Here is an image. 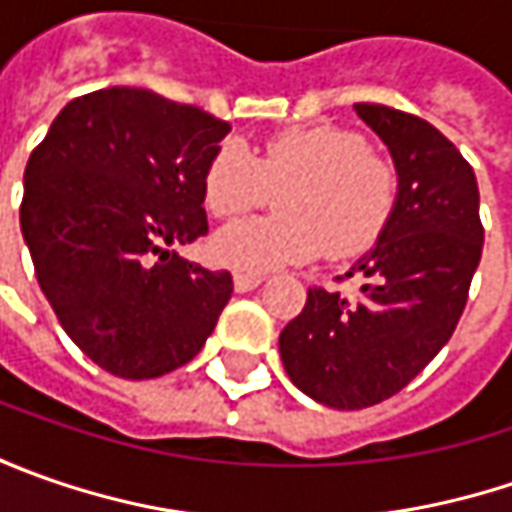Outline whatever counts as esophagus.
<instances>
[{
    "label": "esophagus",
    "mask_w": 512,
    "mask_h": 512,
    "mask_svg": "<svg viewBox=\"0 0 512 512\" xmlns=\"http://www.w3.org/2000/svg\"><path fill=\"white\" fill-rule=\"evenodd\" d=\"M262 285V276L259 273H245V270H239L236 276H233V287L239 290V293H247V290H253V287Z\"/></svg>",
    "instance_id": "obj_1"
}]
</instances>
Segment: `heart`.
Returning a JSON list of instances; mask_svg holds the SVG:
<instances>
[{"label":"heart","instance_id":"b5f03b06","mask_svg":"<svg viewBox=\"0 0 512 512\" xmlns=\"http://www.w3.org/2000/svg\"><path fill=\"white\" fill-rule=\"evenodd\" d=\"M282 213L242 219L213 236L216 262L247 273L307 262L327 250L353 259L376 245L399 202V173L367 139L342 125L273 133L256 159L227 139L213 150L202 179L205 207L239 216L270 202Z\"/></svg>","mask_w":512,"mask_h":512}]
</instances>
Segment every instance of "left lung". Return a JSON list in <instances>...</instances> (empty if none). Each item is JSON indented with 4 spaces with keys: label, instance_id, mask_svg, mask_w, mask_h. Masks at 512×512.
<instances>
[{
    "label": "left lung",
    "instance_id": "1",
    "mask_svg": "<svg viewBox=\"0 0 512 512\" xmlns=\"http://www.w3.org/2000/svg\"><path fill=\"white\" fill-rule=\"evenodd\" d=\"M356 113L393 156L399 202L344 273L364 276L359 299L310 287L279 336L290 382L336 410L384 402L422 373L459 325L484 245L476 173L456 145L404 110L359 102Z\"/></svg>",
    "mask_w": 512,
    "mask_h": 512
}]
</instances>
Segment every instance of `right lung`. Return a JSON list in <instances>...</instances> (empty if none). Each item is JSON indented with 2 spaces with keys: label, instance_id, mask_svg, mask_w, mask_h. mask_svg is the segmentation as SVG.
Returning a JSON list of instances; mask_svg holds the SVG:
<instances>
[{
  "label": "right lung",
  "instance_id": "right-lung-1",
  "mask_svg": "<svg viewBox=\"0 0 512 512\" xmlns=\"http://www.w3.org/2000/svg\"><path fill=\"white\" fill-rule=\"evenodd\" d=\"M230 125L145 88L68 102L30 153L19 207L42 293L79 350L122 379L187 364L233 293L170 245L207 233L205 168Z\"/></svg>",
  "mask_w": 512,
  "mask_h": 512
}]
</instances>
